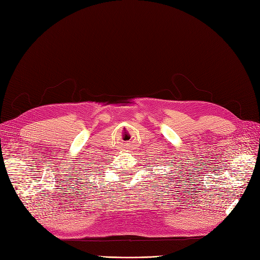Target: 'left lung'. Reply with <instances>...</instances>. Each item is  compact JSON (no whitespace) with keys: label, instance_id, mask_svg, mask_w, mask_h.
Segmentation results:
<instances>
[{"label":"left lung","instance_id":"8db88e82","mask_svg":"<svg viewBox=\"0 0 260 260\" xmlns=\"http://www.w3.org/2000/svg\"><path fill=\"white\" fill-rule=\"evenodd\" d=\"M175 172H176V171H175ZM179 183H180V181H179Z\"/></svg>","mask_w":260,"mask_h":260}]
</instances>
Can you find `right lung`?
<instances>
[{
	"label": "right lung",
	"mask_w": 260,
	"mask_h": 260,
	"mask_svg": "<svg viewBox=\"0 0 260 260\" xmlns=\"http://www.w3.org/2000/svg\"><path fill=\"white\" fill-rule=\"evenodd\" d=\"M100 174H101V172H100Z\"/></svg>",
	"instance_id": "obj_1"
}]
</instances>
